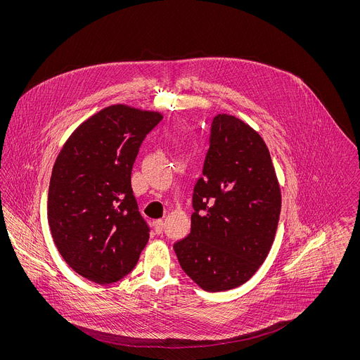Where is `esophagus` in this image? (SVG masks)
<instances>
[{
    "mask_svg": "<svg viewBox=\"0 0 360 360\" xmlns=\"http://www.w3.org/2000/svg\"><path fill=\"white\" fill-rule=\"evenodd\" d=\"M164 221L162 219H157L155 222H153V229H155V232L158 233V235H161L162 233V229H164Z\"/></svg>",
    "mask_w": 360,
    "mask_h": 360,
    "instance_id": "34e87169",
    "label": "esophagus"
}]
</instances>
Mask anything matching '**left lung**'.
I'll use <instances>...</instances> for the list:
<instances>
[{"instance_id": "obj_1", "label": "left lung", "mask_w": 360, "mask_h": 360, "mask_svg": "<svg viewBox=\"0 0 360 360\" xmlns=\"http://www.w3.org/2000/svg\"><path fill=\"white\" fill-rule=\"evenodd\" d=\"M192 207L191 232L174 243L184 272L208 292L249 281L274 243L281 189L264 139L232 115L211 122Z\"/></svg>"}]
</instances>
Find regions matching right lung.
Segmentation results:
<instances>
[{
    "label": "right lung",
    "mask_w": 360,
    "mask_h": 360,
    "mask_svg": "<svg viewBox=\"0 0 360 360\" xmlns=\"http://www.w3.org/2000/svg\"><path fill=\"white\" fill-rule=\"evenodd\" d=\"M162 117L127 105L92 115L68 138L51 174L48 222L65 262L101 285L136 265L150 228L131 172L139 146Z\"/></svg>",
    "instance_id": "add662e5"
}]
</instances>
